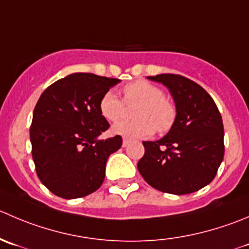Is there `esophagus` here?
I'll return each instance as SVG.
<instances>
[{
  "instance_id": "esophagus-1",
  "label": "esophagus",
  "mask_w": 249,
  "mask_h": 249,
  "mask_svg": "<svg viewBox=\"0 0 249 249\" xmlns=\"http://www.w3.org/2000/svg\"><path fill=\"white\" fill-rule=\"evenodd\" d=\"M129 143H130V140L129 139H124V140H123V147H126Z\"/></svg>"
}]
</instances>
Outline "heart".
Here are the masks:
<instances>
[{"label": "heart", "instance_id": "obj_1", "mask_svg": "<svg viewBox=\"0 0 249 249\" xmlns=\"http://www.w3.org/2000/svg\"><path fill=\"white\" fill-rule=\"evenodd\" d=\"M123 102L114 92L107 91L100 101V112L108 122H117L124 114L125 105L135 106L130 122L113 125V134L137 139L149 136L157 130L159 134L169 131L176 119V108L164 97L160 88L146 80H137L123 88Z\"/></svg>", "mask_w": 249, "mask_h": 249}]
</instances>
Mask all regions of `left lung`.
Segmentation results:
<instances>
[{
  "mask_svg": "<svg viewBox=\"0 0 249 249\" xmlns=\"http://www.w3.org/2000/svg\"><path fill=\"white\" fill-rule=\"evenodd\" d=\"M170 91L176 107L171 129L158 141L142 142L137 169L161 192L187 195L215 178L224 158V125L215 102L202 86L176 74L148 76Z\"/></svg>",
  "mask_w": 249,
  "mask_h": 249,
  "instance_id": "1",
  "label": "left lung"
}]
</instances>
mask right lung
Instances as JSON below:
<instances>
[{
  "instance_id": "right-lung-1",
  "label": "right lung",
  "mask_w": 249,
  "mask_h": 249,
  "mask_svg": "<svg viewBox=\"0 0 249 249\" xmlns=\"http://www.w3.org/2000/svg\"><path fill=\"white\" fill-rule=\"evenodd\" d=\"M119 79L74 73L48 86L38 98L30 126L31 154L41 182L66 199L85 197L105 180L108 157L122 136L98 140L109 123L100 101Z\"/></svg>"
}]
</instances>
